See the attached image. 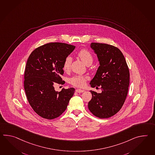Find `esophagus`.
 Instances as JSON below:
<instances>
[{
  "label": "esophagus",
  "mask_w": 155,
  "mask_h": 155,
  "mask_svg": "<svg viewBox=\"0 0 155 155\" xmlns=\"http://www.w3.org/2000/svg\"><path fill=\"white\" fill-rule=\"evenodd\" d=\"M76 92H77V93H83V92H84V90H81V89H77L76 90Z\"/></svg>",
  "instance_id": "34e87169"
}]
</instances>
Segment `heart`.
<instances>
[{
  "instance_id": "b5f03b06",
  "label": "heart",
  "mask_w": 155,
  "mask_h": 155,
  "mask_svg": "<svg viewBox=\"0 0 155 155\" xmlns=\"http://www.w3.org/2000/svg\"><path fill=\"white\" fill-rule=\"evenodd\" d=\"M78 55L83 63L87 65H91L93 61V55L91 53L86 49H83L78 53ZM72 58L71 57H67L64 59L63 62V68L64 71H68L72 63ZM87 77L83 76H74L69 79L70 83L73 86L78 87H83L86 84Z\"/></svg>"
}]
</instances>
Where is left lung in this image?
I'll return each mask as SVG.
<instances>
[{"mask_svg":"<svg viewBox=\"0 0 155 155\" xmlns=\"http://www.w3.org/2000/svg\"><path fill=\"white\" fill-rule=\"evenodd\" d=\"M100 66L90 82L92 87L101 86L102 92L90 91L92 98L88 107L100 118L112 117L120 110L127 95L130 72L122 53L118 48L105 43H92Z\"/></svg>","mask_w":155,"mask_h":155,"instance_id":"obj_1","label":"left lung"}]
</instances>
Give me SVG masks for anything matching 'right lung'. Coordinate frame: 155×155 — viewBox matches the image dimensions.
<instances>
[{
    "label": "right lung",
    "mask_w": 155,
    "mask_h": 155,
    "mask_svg": "<svg viewBox=\"0 0 155 155\" xmlns=\"http://www.w3.org/2000/svg\"><path fill=\"white\" fill-rule=\"evenodd\" d=\"M74 45L49 43L39 47L29 55L24 72V87L28 101L39 116L48 120L58 117L65 111L74 93V88L54 90L56 83L63 84L64 61Z\"/></svg>",
    "instance_id": "right-lung-1"
}]
</instances>
